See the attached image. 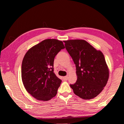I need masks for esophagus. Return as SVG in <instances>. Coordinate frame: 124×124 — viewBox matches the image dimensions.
Listing matches in <instances>:
<instances>
[{"instance_id":"esophagus-1","label":"esophagus","mask_w":124,"mask_h":124,"mask_svg":"<svg viewBox=\"0 0 124 124\" xmlns=\"http://www.w3.org/2000/svg\"><path fill=\"white\" fill-rule=\"evenodd\" d=\"M63 79L64 80H67L68 79V76H65V77H63Z\"/></svg>"}]
</instances>
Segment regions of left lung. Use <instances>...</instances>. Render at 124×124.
Returning a JSON list of instances; mask_svg holds the SVG:
<instances>
[{
    "instance_id": "obj_1",
    "label": "left lung",
    "mask_w": 124,
    "mask_h": 124,
    "mask_svg": "<svg viewBox=\"0 0 124 124\" xmlns=\"http://www.w3.org/2000/svg\"><path fill=\"white\" fill-rule=\"evenodd\" d=\"M76 67L77 80L70 85L74 93L84 100L97 96L107 85L109 70L103 54L83 39L63 41Z\"/></svg>"
}]
</instances>
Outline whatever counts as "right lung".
I'll use <instances>...</instances> for the list:
<instances>
[{"label": "right lung", "mask_w": 124, "mask_h": 124, "mask_svg": "<svg viewBox=\"0 0 124 124\" xmlns=\"http://www.w3.org/2000/svg\"><path fill=\"white\" fill-rule=\"evenodd\" d=\"M65 47L63 42L47 39L31 47L22 61L21 77L28 93L39 101H47L56 96L62 80L54 72L56 54Z\"/></svg>", "instance_id": "add662e5"}]
</instances>
